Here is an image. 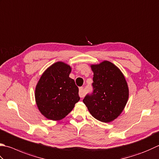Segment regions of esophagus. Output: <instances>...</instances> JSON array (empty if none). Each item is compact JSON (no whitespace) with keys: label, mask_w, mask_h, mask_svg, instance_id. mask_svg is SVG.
I'll return each instance as SVG.
<instances>
[{"label":"esophagus","mask_w":159,"mask_h":159,"mask_svg":"<svg viewBox=\"0 0 159 159\" xmlns=\"http://www.w3.org/2000/svg\"><path fill=\"white\" fill-rule=\"evenodd\" d=\"M79 95L80 98H83L84 97L85 95V92H84V89L83 87H80V91H79Z\"/></svg>","instance_id":"34e87169"}]
</instances>
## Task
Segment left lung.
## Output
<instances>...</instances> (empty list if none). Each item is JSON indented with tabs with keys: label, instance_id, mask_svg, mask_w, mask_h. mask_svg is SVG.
I'll use <instances>...</instances> for the list:
<instances>
[{
	"label": "left lung",
	"instance_id": "8db88e82",
	"mask_svg": "<svg viewBox=\"0 0 159 159\" xmlns=\"http://www.w3.org/2000/svg\"><path fill=\"white\" fill-rule=\"evenodd\" d=\"M93 92L83 102L91 114L98 120L109 122L123 111L129 98L127 84L123 75L114 64L104 61L92 65Z\"/></svg>",
	"mask_w": 159,
	"mask_h": 159
}]
</instances>
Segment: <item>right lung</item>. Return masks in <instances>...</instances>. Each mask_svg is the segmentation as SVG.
<instances>
[{
	"instance_id": "1",
	"label": "right lung",
	"mask_w": 159,
	"mask_h": 159,
	"mask_svg": "<svg viewBox=\"0 0 159 159\" xmlns=\"http://www.w3.org/2000/svg\"><path fill=\"white\" fill-rule=\"evenodd\" d=\"M70 72V66L57 62L44 72L36 86V102L48 119L64 118L80 100L79 89L69 77Z\"/></svg>"
}]
</instances>
